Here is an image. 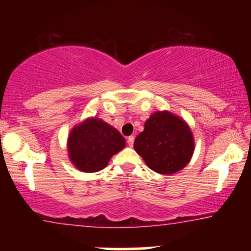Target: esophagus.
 Returning <instances> with one entry per match:
<instances>
[{
	"mask_svg": "<svg viewBox=\"0 0 251 251\" xmlns=\"http://www.w3.org/2000/svg\"><path fill=\"white\" fill-rule=\"evenodd\" d=\"M133 143H134V137H132V135H131V137L127 138V145L132 146V145H133Z\"/></svg>",
	"mask_w": 251,
	"mask_h": 251,
	"instance_id": "34e87169",
	"label": "esophagus"
}]
</instances>
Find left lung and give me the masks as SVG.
Returning a JSON list of instances; mask_svg holds the SVG:
<instances>
[{"label": "left lung", "instance_id": "8db88e82", "mask_svg": "<svg viewBox=\"0 0 251 251\" xmlns=\"http://www.w3.org/2000/svg\"><path fill=\"white\" fill-rule=\"evenodd\" d=\"M134 150L154 172L172 175L188 165L195 150L189 125L169 111L154 112L134 140Z\"/></svg>", "mask_w": 251, "mask_h": 251}]
</instances>
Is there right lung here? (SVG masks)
<instances>
[{
	"instance_id": "1",
	"label": "right lung",
	"mask_w": 251,
	"mask_h": 251,
	"mask_svg": "<svg viewBox=\"0 0 251 251\" xmlns=\"http://www.w3.org/2000/svg\"><path fill=\"white\" fill-rule=\"evenodd\" d=\"M119 131L98 118H88L71 131L67 142L71 162L82 172H98L112 155L125 148Z\"/></svg>"
}]
</instances>
